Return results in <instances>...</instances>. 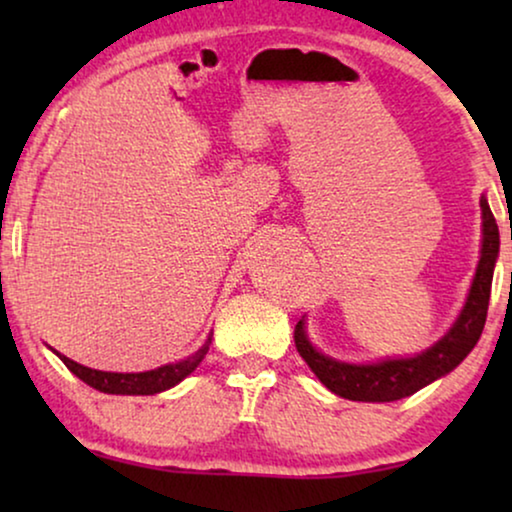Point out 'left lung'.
I'll list each match as a JSON object with an SVG mask.
<instances>
[{
	"mask_svg": "<svg viewBox=\"0 0 512 512\" xmlns=\"http://www.w3.org/2000/svg\"><path fill=\"white\" fill-rule=\"evenodd\" d=\"M482 207V256L475 270L471 293L461 310L459 319L454 321L450 333L438 340L431 349H426L412 359H389L370 366H354V363H340L319 354L307 340L303 321H298L293 340H296L298 354L303 356L312 373L319 377L321 384L349 401L366 403H389L415 394L426 384L443 377L459 366L471 354L475 342L480 340L485 328L489 293H492L494 263L499 256V226L489 209L487 200H480Z\"/></svg>",
	"mask_w": 512,
	"mask_h": 512,
	"instance_id": "obj_1",
	"label": "left lung"
}]
</instances>
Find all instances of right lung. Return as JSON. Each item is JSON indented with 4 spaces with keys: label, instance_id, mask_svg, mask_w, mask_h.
<instances>
[{
    "label": "right lung",
    "instance_id": "add662e5",
    "mask_svg": "<svg viewBox=\"0 0 512 512\" xmlns=\"http://www.w3.org/2000/svg\"><path fill=\"white\" fill-rule=\"evenodd\" d=\"M209 345H212V338H207L205 345H202L198 352L188 359L179 361V363H170V366L156 368V370H146V373H104V370H93L81 366L72 359H67L65 354L53 352L60 356L62 363L72 370V373L83 380L90 387L97 391H104V394H121V396H149V394H158V391H165L174 387L184 380L186 375H191L195 368L200 366V361L205 359V354L209 352Z\"/></svg>",
    "mask_w": 512,
    "mask_h": 512
}]
</instances>
